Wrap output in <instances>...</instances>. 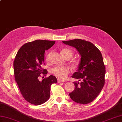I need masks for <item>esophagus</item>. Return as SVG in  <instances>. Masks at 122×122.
<instances>
[{
    "mask_svg": "<svg viewBox=\"0 0 122 122\" xmlns=\"http://www.w3.org/2000/svg\"><path fill=\"white\" fill-rule=\"evenodd\" d=\"M64 80H62L61 79H58V83H61V82H64Z\"/></svg>",
    "mask_w": 122,
    "mask_h": 122,
    "instance_id": "1",
    "label": "esophagus"
}]
</instances>
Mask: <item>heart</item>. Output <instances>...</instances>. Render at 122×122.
Returning <instances> with one entry per match:
<instances>
[{
  "instance_id": "b5f03b06",
  "label": "heart",
  "mask_w": 122,
  "mask_h": 122,
  "mask_svg": "<svg viewBox=\"0 0 122 122\" xmlns=\"http://www.w3.org/2000/svg\"><path fill=\"white\" fill-rule=\"evenodd\" d=\"M61 53L66 59H70L73 55L72 51L68 48H64L61 51ZM50 53L47 54L46 56V60L48 61ZM71 69L68 66H56L51 70V73L60 79H65L70 73Z\"/></svg>"
}]
</instances>
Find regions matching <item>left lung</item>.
<instances>
[{"label":"left lung","mask_w":122,"mask_h":122,"mask_svg":"<svg viewBox=\"0 0 122 122\" xmlns=\"http://www.w3.org/2000/svg\"><path fill=\"white\" fill-rule=\"evenodd\" d=\"M66 45L76 48L81 56L77 72L72 77L75 89L69 94L76 103L85 104L92 102L100 94L105 83V66L100 51L89 41L82 39L63 41Z\"/></svg>","instance_id":"8db88e82"}]
</instances>
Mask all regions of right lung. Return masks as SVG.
I'll return each instance as SVG.
<instances>
[{
  "mask_svg": "<svg viewBox=\"0 0 122 122\" xmlns=\"http://www.w3.org/2000/svg\"><path fill=\"white\" fill-rule=\"evenodd\" d=\"M55 41L37 40L25 43L16 54L14 62L15 78L23 97L32 104L45 103L50 96V87L57 82L56 76L50 75L42 81L39 80L41 73L47 70L41 66L44 63L45 52L52 46Z\"/></svg>",
  "mask_w": 122,
  "mask_h": 122,
  "instance_id": "obj_1",
  "label": "right lung"
}]
</instances>
